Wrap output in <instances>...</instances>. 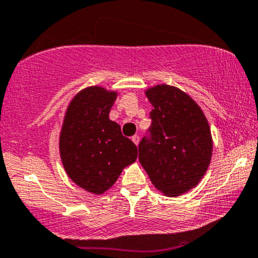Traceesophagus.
Segmentation results:
<instances>
[{"label":"esophagus","mask_w":258,"mask_h":258,"mask_svg":"<svg viewBox=\"0 0 258 258\" xmlns=\"http://www.w3.org/2000/svg\"><path fill=\"white\" fill-rule=\"evenodd\" d=\"M131 140H132V142L135 143V145H138V142H140V137H138L137 135H135V136H132Z\"/></svg>","instance_id":"1"}]
</instances>
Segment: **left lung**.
Masks as SVG:
<instances>
[{
  "mask_svg": "<svg viewBox=\"0 0 258 258\" xmlns=\"http://www.w3.org/2000/svg\"><path fill=\"white\" fill-rule=\"evenodd\" d=\"M146 96L153 106L152 124L138 146V159L159 191L179 197L208 170L213 154L210 127L199 105L175 86H153Z\"/></svg>",
  "mask_w": 258,
  "mask_h": 258,
  "instance_id": "left-lung-1",
  "label": "left lung"
}]
</instances>
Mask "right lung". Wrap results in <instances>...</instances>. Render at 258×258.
Segmentation results:
<instances>
[{
  "label": "right lung",
  "instance_id": "right-lung-1",
  "mask_svg": "<svg viewBox=\"0 0 258 258\" xmlns=\"http://www.w3.org/2000/svg\"><path fill=\"white\" fill-rule=\"evenodd\" d=\"M117 93L90 86L78 93L65 112L59 151L64 169L75 184L102 194L124 167L137 159V147L120 124L108 118Z\"/></svg>",
  "mask_w": 258,
  "mask_h": 258
}]
</instances>
